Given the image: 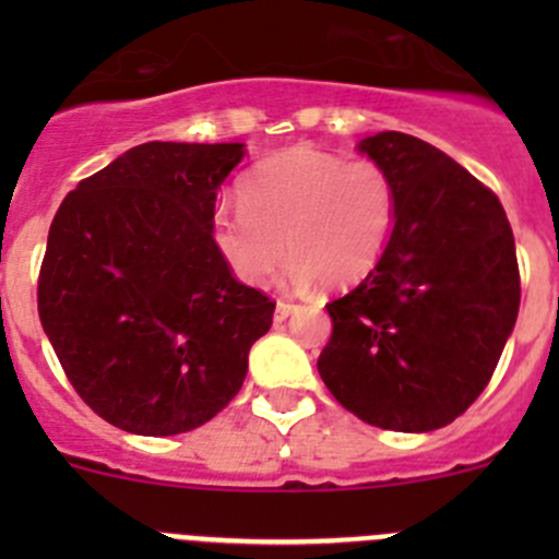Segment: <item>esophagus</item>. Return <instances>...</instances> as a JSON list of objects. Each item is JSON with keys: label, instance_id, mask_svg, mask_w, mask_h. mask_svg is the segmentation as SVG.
Listing matches in <instances>:
<instances>
[{"label": "esophagus", "instance_id": "obj_1", "mask_svg": "<svg viewBox=\"0 0 559 559\" xmlns=\"http://www.w3.org/2000/svg\"><path fill=\"white\" fill-rule=\"evenodd\" d=\"M297 311L295 302H286V300H278V306H275V321H286L292 313Z\"/></svg>", "mask_w": 559, "mask_h": 559}]
</instances>
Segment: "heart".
Returning a JSON list of instances; mask_svg holds the SVG:
<instances>
[{
	"label": "heart",
	"mask_w": 559,
	"mask_h": 559,
	"mask_svg": "<svg viewBox=\"0 0 559 559\" xmlns=\"http://www.w3.org/2000/svg\"><path fill=\"white\" fill-rule=\"evenodd\" d=\"M394 216L397 186L386 167L295 145L246 175L238 211L213 218V243L248 286L267 284L289 253L295 289L319 281L348 289L373 273Z\"/></svg>",
	"instance_id": "b5f03b06"
}]
</instances>
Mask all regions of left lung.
<instances>
[{
    "label": "left lung",
    "mask_w": 559,
    "mask_h": 559,
    "mask_svg": "<svg viewBox=\"0 0 559 559\" xmlns=\"http://www.w3.org/2000/svg\"><path fill=\"white\" fill-rule=\"evenodd\" d=\"M357 151L394 178L397 216L373 273L326 306L319 376L368 425L430 432L484 392L514 332V233L498 197L436 145L379 132Z\"/></svg>",
    "instance_id": "obj_1"
}]
</instances>
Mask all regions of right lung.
Here are the masks:
<instances>
[{"label":"right lung","instance_id":"1","mask_svg":"<svg viewBox=\"0 0 559 559\" xmlns=\"http://www.w3.org/2000/svg\"><path fill=\"white\" fill-rule=\"evenodd\" d=\"M243 143H143L81 180L48 233L37 308L75 392L118 430L178 436L240 392L275 302L213 243Z\"/></svg>","mask_w":559,"mask_h":559}]
</instances>
